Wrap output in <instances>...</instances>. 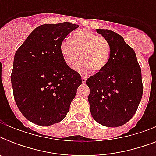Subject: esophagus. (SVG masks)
I'll list each match as a JSON object with an SVG mask.
<instances>
[{
  "label": "esophagus",
  "instance_id": "34e87169",
  "mask_svg": "<svg viewBox=\"0 0 156 156\" xmlns=\"http://www.w3.org/2000/svg\"><path fill=\"white\" fill-rule=\"evenodd\" d=\"M86 81H87V78L84 77V76H83V77H82V82H83V83H85Z\"/></svg>",
  "mask_w": 156,
  "mask_h": 156
}]
</instances>
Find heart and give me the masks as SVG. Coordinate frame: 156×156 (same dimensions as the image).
<instances>
[{"label":"heart","mask_w":156,"mask_h":156,"mask_svg":"<svg viewBox=\"0 0 156 156\" xmlns=\"http://www.w3.org/2000/svg\"><path fill=\"white\" fill-rule=\"evenodd\" d=\"M60 53L68 66L74 65L80 53L81 60L73 67L78 73H87L91 69L100 72L108 63L111 47L106 38L83 29L73 32L70 40H64L61 43Z\"/></svg>","instance_id":"heart-1"}]
</instances>
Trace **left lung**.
<instances>
[{"instance_id": "1", "label": "left lung", "mask_w": 156, "mask_h": 156, "mask_svg": "<svg viewBox=\"0 0 156 156\" xmlns=\"http://www.w3.org/2000/svg\"><path fill=\"white\" fill-rule=\"evenodd\" d=\"M111 47V55L102 71L86 81L90 88L88 102L96 122L107 127L127 123L135 114L143 96L141 68L130 46L117 33L97 29Z\"/></svg>"}]
</instances>
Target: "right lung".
<instances>
[{
    "instance_id": "add662e5",
    "label": "right lung",
    "mask_w": 156,
    "mask_h": 156,
    "mask_svg": "<svg viewBox=\"0 0 156 156\" xmlns=\"http://www.w3.org/2000/svg\"><path fill=\"white\" fill-rule=\"evenodd\" d=\"M78 27L67 22L39 26L14 55L13 97L22 114L32 123L52 126L69 111L82 78L64 62L60 44Z\"/></svg>"
}]
</instances>
